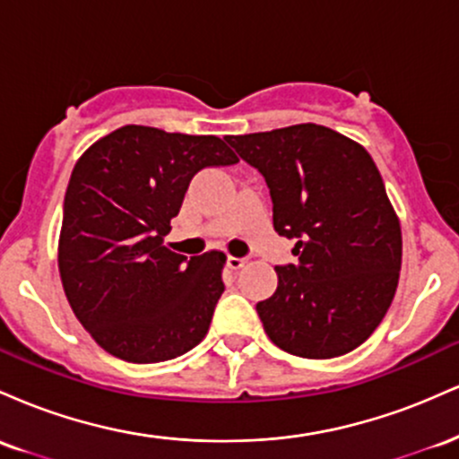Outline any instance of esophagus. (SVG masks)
<instances>
[{"instance_id": "1", "label": "esophagus", "mask_w": 459, "mask_h": 459, "mask_svg": "<svg viewBox=\"0 0 459 459\" xmlns=\"http://www.w3.org/2000/svg\"><path fill=\"white\" fill-rule=\"evenodd\" d=\"M226 265H229L230 270L237 272L246 265V259H241V256H229V259H226Z\"/></svg>"}]
</instances>
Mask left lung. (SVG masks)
I'll return each instance as SVG.
<instances>
[{"mask_svg":"<svg viewBox=\"0 0 459 459\" xmlns=\"http://www.w3.org/2000/svg\"><path fill=\"white\" fill-rule=\"evenodd\" d=\"M270 187L273 229L298 263L256 304L273 345L299 358L343 356L382 324L402 270V226L380 170L354 140L321 125L226 135Z\"/></svg>","mask_w":459,"mask_h":459,"instance_id":"1","label":"left lung"}]
</instances>
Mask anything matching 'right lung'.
I'll use <instances>...</instances> for the list:
<instances>
[{
	"mask_svg": "<svg viewBox=\"0 0 459 459\" xmlns=\"http://www.w3.org/2000/svg\"><path fill=\"white\" fill-rule=\"evenodd\" d=\"M215 135L127 125L83 152L62 215V284L75 317L105 351L149 365L183 356L207 334L224 293V252L163 246L196 172L233 166Z\"/></svg>",
	"mask_w": 459,
	"mask_h": 459,
	"instance_id": "add662e5",
	"label": "right lung"
}]
</instances>
